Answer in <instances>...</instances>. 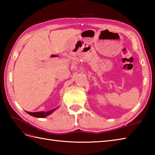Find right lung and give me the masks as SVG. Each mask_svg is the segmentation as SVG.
<instances>
[{"instance_id":"obj_1","label":"right lung","mask_w":155,"mask_h":155,"mask_svg":"<svg viewBox=\"0 0 155 155\" xmlns=\"http://www.w3.org/2000/svg\"><path fill=\"white\" fill-rule=\"evenodd\" d=\"M56 109H57V108L47 112H34V113H31V112H28V111H26V112H27L28 114L31 115L32 117H37V118H45L46 117L48 116V115H50L51 114H52Z\"/></svg>"}]
</instances>
